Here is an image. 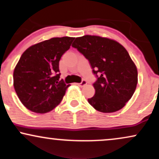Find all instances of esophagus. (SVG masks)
I'll return each instance as SVG.
<instances>
[{
    "label": "esophagus",
    "mask_w": 159,
    "mask_h": 159,
    "mask_svg": "<svg viewBox=\"0 0 159 159\" xmlns=\"http://www.w3.org/2000/svg\"><path fill=\"white\" fill-rule=\"evenodd\" d=\"M86 84H87V82H86V80H82V81L81 82V83H78L77 85L78 86H81V87H83V86L86 85Z\"/></svg>",
    "instance_id": "esophagus-1"
}]
</instances>
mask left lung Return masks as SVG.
Returning <instances> with one entry per match:
<instances>
[{
  "instance_id": "1",
  "label": "left lung",
  "mask_w": 159,
  "mask_h": 159,
  "mask_svg": "<svg viewBox=\"0 0 159 159\" xmlns=\"http://www.w3.org/2000/svg\"><path fill=\"white\" fill-rule=\"evenodd\" d=\"M72 47L89 61L97 78L90 105L103 113L123 108L138 82L137 69L125 48L114 40L90 35L75 38Z\"/></svg>"
}]
</instances>
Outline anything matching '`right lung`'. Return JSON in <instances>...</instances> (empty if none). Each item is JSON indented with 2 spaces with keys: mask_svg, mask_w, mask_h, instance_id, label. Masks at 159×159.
Instances as JSON below:
<instances>
[{
  "mask_svg": "<svg viewBox=\"0 0 159 159\" xmlns=\"http://www.w3.org/2000/svg\"><path fill=\"white\" fill-rule=\"evenodd\" d=\"M73 37H55L28 48L14 70V87L22 103L36 113L52 111L69 85L60 80L59 61Z\"/></svg>",
  "mask_w": 159,
  "mask_h": 159,
  "instance_id": "1",
  "label": "right lung"
}]
</instances>
